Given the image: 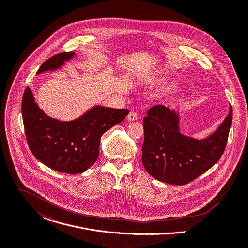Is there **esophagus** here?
<instances>
[{
	"label": "esophagus",
	"instance_id": "34e87169",
	"mask_svg": "<svg viewBox=\"0 0 248 248\" xmlns=\"http://www.w3.org/2000/svg\"><path fill=\"white\" fill-rule=\"evenodd\" d=\"M139 119V116L136 111H130L129 114L127 115V120L132 122V121H137Z\"/></svg>",
	"mask_w": 248,
	"mask_h": 248
}]
</instances>
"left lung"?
Returning a JSON list of instances; mask_svg holds the SVG:
<instances>
[{"instance_id":"left-lung-1","label":"left lung","mask_w":248,"mask_h":248,"mask_svg":"<svg viewBox=\"0 0 248 248\" xmlns=\"http://www.w3.org/2000/svg\"><path fill=\"white\" fill-rule=\"evenodd\" d=\"M232 108L219 127L206 140H197L180 133L179 117L163 105L151 107L143 119L142 164L155 179L185 185L214 166L226 148Z\"/></svg>"}]
</instances>
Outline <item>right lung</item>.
<instances>
[{"label":"right lung","mask_w":248,"mask_h":248,"mask_svg":"<svg viewBox=\"0 0 248 248\" xmlns=\"http://www.w3.org/2000/svg\"><path fill=\"white\" fill-rule=\"evenodd\" d=\"M73 56L74 52L55 54L37 73L57 69ZM21 111L28 144L35 158L55 171L68 174L82 173L96 162L101 137L129 112L125 108L97 106L77 120L59 122L38 108L29 87L22 97Z\"/></svg>","instance_id":"add662e5"}]
</instances>
